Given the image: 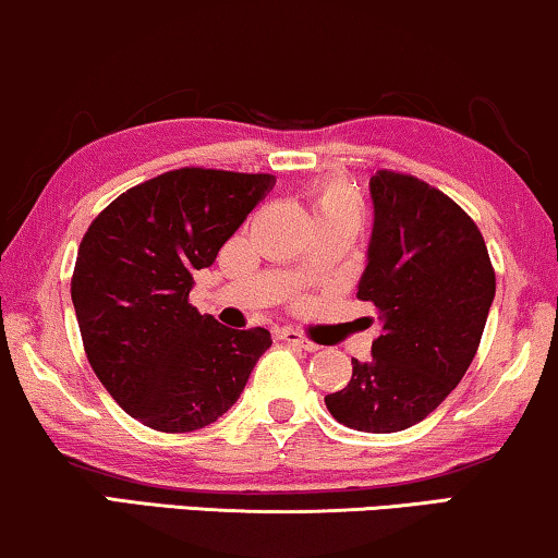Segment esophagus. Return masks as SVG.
I'll use <instances>...</instances> for the list:
<instances>
[{
  "label": "esophagus",
  "instance_id": "obj_1",
  "mask_svg": "<svg viewBox=\"0 0 558 558\" xmlns=\"http://www.w3.org/2000/svg\"><path fill=\"white\" fill-rule=\"evenodd\" d=\"M280 339L288 341V343H293V347H298V349H305V351H316L318 349V343L308 341L301 331H295V328H282Z\"/></svg>",
  "mask_w": 558,
  "mask_h": 558
}]
</instances>
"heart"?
Returning <instances> with one entry per match:
<instances>
[{
	"label": "heart",
	"instance_id": "heart-1",
	"mask_svg": "<svg viewBox=\"0 0 558 558\" xmlns=\"http://www.w3.org/2000/svg\"><path fill=\"white\" fill-rule=\"evenodd\" d=\"M316 211L320 215H351L359 219V202L349 190L339 184H328L316 194Z\"/></svg>",
	"mask_w": 558,
	"mask_h": 558
}]
</instances>
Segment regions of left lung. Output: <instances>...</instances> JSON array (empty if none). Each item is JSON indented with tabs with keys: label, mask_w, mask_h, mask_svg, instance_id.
<instances>
[{
	"label": "left lung",
	"mask_w": 558,
	"mask_h": 558,
	"mask_svg": "<svg viewBox=\"0 0 558 558\" xmlns=\"http://www.w3.org/2000/svg\"><path fill=\"white\" fill-rule=\"evenodd\" d=\"M368 192L374 227L356 295L376 305L381 331L372 359H351V381L326 407L341 425L381 435L417 425L458 387L496 272L477 225L435 186L381 169Z\"/></svg>",
	"instance_id": "left-lung-1"
}]
</instances>
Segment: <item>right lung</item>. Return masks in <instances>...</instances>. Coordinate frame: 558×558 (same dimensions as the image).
Wrapping results in <instances>:
<instances>
[{"mask_svg":"<svg viewBox=\"0 0 558 558\" xmlns=\"http://www.w3.org/2000/svg\"><path fill=\"white\" fill-rule=\"evenodd\" d=\"M276 177L177 169L113 199L77 250L73 295L93 372L133 420L192 433L238 402L268 328H227L190 303L194 270L265 199Z\"/></svg>","mask_w":558,"mask_h":558,"instance_id":"right-lung-1","label":"right lung"}]
</instances>
